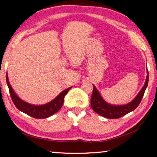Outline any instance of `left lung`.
I'll return each instance as SVG.
<instances>
[{"label": "left lung", "mask_w": 157, "mask_h": 157, "mask_svg": "<svg viewBox=\"0 0 157 157\" xmlns=\"http://www.w3.org/2000/svg\"><path fill=\"white\" fill-rule=\"evenodd\" d=\"M147 75L146 77V80L144 86H143L141 90L139 91L136 96L134 98V100L130 102L127 103V104L123 105H114L109 104L108 102L103 99L99 91L96 89V87L94 85V91H93L91 99V107L93 109V110L95 113L99 114V115L109 119L121 118V117L124 116L125 114L134 111L139 105L143 95H144L145 89L147 86L149 79L147 68Z\"/></svg>", "instance_id": "obj_1"}]
</instances>
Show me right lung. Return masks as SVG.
Wrapping results in <instances>:
<instances>
[{
  "label": "right lung",
  "mask_w": 157,
  "mask_h": 157,
  "mask_svg": "<svg viewBox=\"0 0 157 157\" xmlns=\"http://www.w3.org/2000/svg\"><path fill=\"white\" fill-rule=\"evenodd\" d=\"M6 81L12 100L16 107L19 111L27 114V115L37 119L48 118V117L52 116L53 114L57 112L62 107L65 95L67 94L69 90L72 88V86H71L65 89L64 91L61 92L54 100L46 103V104L35 105L25 102L18 96L10 84L7 73H6Z\"/></svg>",
  "instance_id": "right-lung-1"
}]
</instances>
